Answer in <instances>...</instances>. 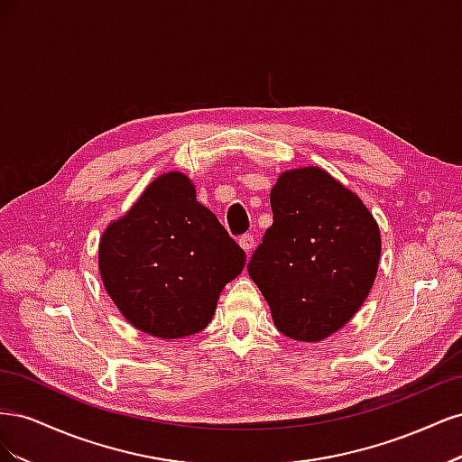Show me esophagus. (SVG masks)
Segmentation results:
<instances>
[{
  "instance_id": "1",
  "label": "esophagus",
  "mask_w": 462,
  "mask_h": 462,
  "mask_svg": "<svg viewBox=\"0 0 462 462\" xmlns=\"http://www.w3.org/2000/svg\"><path fill=\"white\" fill-rule=\"evenodd\" d=\"M239 243H241V246L246 250V254H250V253H253V248H254V235H253V233L241 235Z\"/></svg>"
}]
</instances>
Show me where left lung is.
<instances>
[{"instance_id": "8db88e82", "label": "left lung", "mask_w": 462, "mask_h": 462, "mask_svg": "<svg viewBox=\"0 0 462 462\" xmlns=\"http://www.w3.org/2000/svg\"><path fill=\"white\" fill-rule=\"evenodd\" d=\"M270 202L273 223L248 273L279 331L321 341L366 300L382 253L380 227L356 194L319 167L285 171Z\"/></svg>"}]
</instances>
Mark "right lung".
Masks as SVG:
<instances>
[{
    "label": "right lung",
    "instance_id": "obj_1",
    "mask_svg": "<svg viewBox=\"0 0 462 462\" xmlns=\"http://www.w3.org/2000/svg\"><path fill=\"white\" fill-rule=\"evenodd\" d=\"M106 291L134 328L162 339L202 331L246 254L180 173L158 177L100 241Z\"/></svg>",
    "mask_w": 462,
    "mask_h": 462
}]
</instances>
